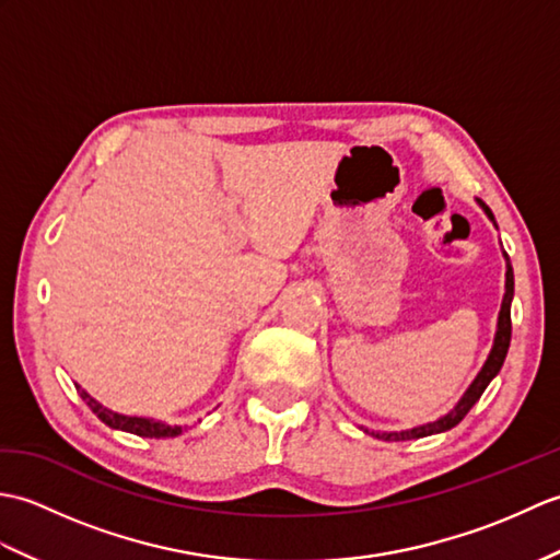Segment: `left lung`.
<instances>
[{
    "mask_svg": "<svg viewBox=\"0 0 560 560\" xmlns=\"http://www.w3.org/2000/svg\"><path fill=\"white\" fill-rule=\"evenodd\" d=\"M479 207L483 209L486 217H489L495 225V219L491 209L483 205L481 199ZM498 229V225H495ZM505 257V293H503V303H501V313H498V327H495V337H493V347H491V353L489 359H486V363L481 365L479 375L471 380V385L467 387V392H464L462 399L452 407L445 416H440L438 421H431V423H423V425H413V428H407V431H368V428H363L365 433H371L380 440H416V438H425V435H435V433H445L450 431V428H455L464 416L469 413V409L474 407V404L479 401V397L483 395V389L489 387L491 380L501 373L503 368V361L508 355V347H510V331H513V325H510V303H513V295H515V277H513V267H510V257L503 253Z\"/></svg>",
    "mask_w": 560,
    "mask_h": 560,
    "instance_id": "obj_1",
    "label": "left lung"
}]
</instances>
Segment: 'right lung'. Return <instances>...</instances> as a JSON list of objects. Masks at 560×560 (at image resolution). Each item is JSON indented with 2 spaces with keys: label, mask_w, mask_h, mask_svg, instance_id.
I'll list each match as a JSON object with an SVG mask.
<instances>
[{
  "label": "right lung",
  "mask_w": 560,
  "mask_h": 560,
  "mask_svg": "<svg viewBox=\"0 0 560 560\" xmlns=\"http://www.w3.org/2000/svg\"><path fill=\"white\" fill-rule=\"evenodd\" d=\"M77 392H79V397L89 404L91 411L96 413L105 425L115 428V431H125V433H132V435H139V438H175V435H180L185 431V425H171L165 421L147 419V416H125V413L105 409L101 401L93 399L89 392L81 389L79 385H77Z\"/></svg>",
  "instance_id": "add662e5"
}]
</instances>
